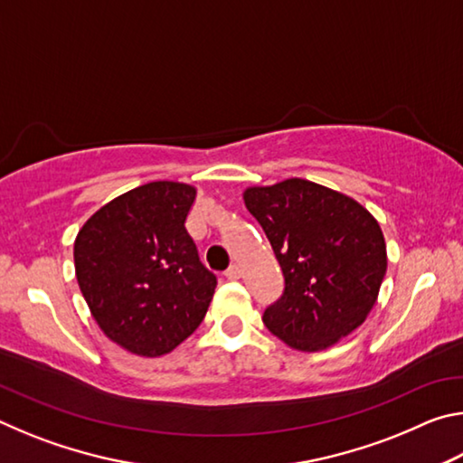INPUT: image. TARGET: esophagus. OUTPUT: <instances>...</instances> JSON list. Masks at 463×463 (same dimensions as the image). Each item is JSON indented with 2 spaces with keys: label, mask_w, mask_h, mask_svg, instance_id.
<instances>
[{
  "label": "esophagus",
  "mask_w": 463,
  "mask_h": 463,
  "mask_svg": "<svg viewBox=\"0 0 463 463\" xmlns=\"http://www.w3.org/2000/svg\"><path fill=\"white\" fill-rule=\"evenodd\" d=\"M226 278H229V279H239L241 278V268H239V265H231V268L226 269Z\"/></svg>",
  "instance_id": "esophagus-1"
}]
</instances>
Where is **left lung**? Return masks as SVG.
<instances>
[{"instance_id": "1", "label": "left lung", "mask_w": 463, "mask_h": 463, "mask_svg": "<svg viewBox=\"0 0 463 463\" xmlns=\"http://www.w3.org/2000/svg\"><path fill=\"white\" fill-rule=\"evenodd\" d=\"M242 200L268 234L284 294L263 323L296 351H323L365 323L386 276L383 232L357 200L308 179L250 185Z\"/></svg>"}]
</instances>
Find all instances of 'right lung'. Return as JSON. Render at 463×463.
<instances>
[{
  "label": "right lung",
  "instance_id": "add662e5",
  "mask_svg": "<svg viewBox=\"0 0 463 463\" xmlns=\"http://www.w3.org/2000/svg\"><path fill=\"white\" fill-rule=\"evenodd\" d=\"M198 190L151 182L118 195L75 237V276L98 326L138 357L171 354L206 317L216 278L185 231Z\"/></svg>",
  "mask_w": 463,
  "mask_h": 463
}]
</instances>
